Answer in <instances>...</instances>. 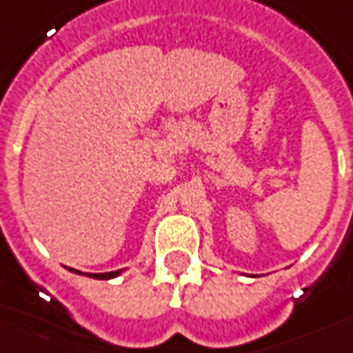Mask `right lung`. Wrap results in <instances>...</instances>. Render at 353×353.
I'll return each instance as SVG.
<instances>
[{
    "instance_id": "1",
    "label": "right lung",
    "mask_w": 353,
    "mask_h": 353,
    "mask_svg": "<svg viewBox=\"0 0 353 353\" xmlns=\"http://www.w3.org/2000/svg\"><path fill=\"white\" fill-rule=\"evenodd\" d=\"M73 272H79L74 271V269H71ZM122 272V269L120 271H112V272H99V274H88V276H92V279H97V280H109V279H114V276H118Z\"/></svg>"
}]
</instances>
